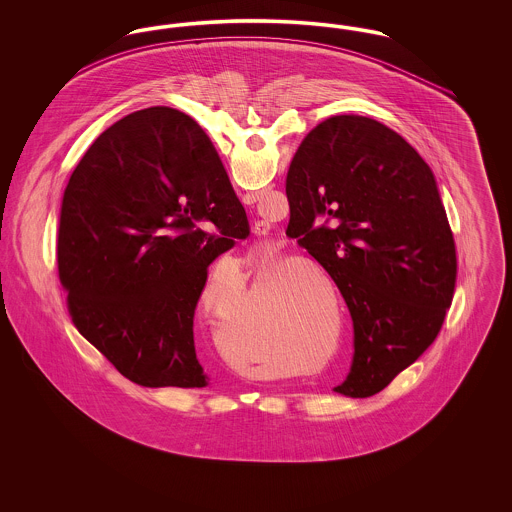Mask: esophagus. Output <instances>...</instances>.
Masks as SVG:
<instances>
[{
    "instance_id": "obj_1",
    "label": "esophagus",
    "mask_w": 512,
    "mask_h": 512,
    "mask_svg": "<svg viewBox=\"0 0 512 512\" xmlns=\"http://www.w3.org/2000/svg\"><path fill=\"white\" fill-rule=\"evenodd\" d=\"M240 197H242L244 205H251V203H255V194H240ZM253 232H255L257 236H263V234H267L268 224L257 222V224H255V228H253Z\"/></svg>"
}]
</instances>
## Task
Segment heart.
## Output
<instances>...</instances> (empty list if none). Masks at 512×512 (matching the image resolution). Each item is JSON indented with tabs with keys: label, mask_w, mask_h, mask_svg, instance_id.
<instances>
[{
	"label": "heart",
	"mask_w": 512,
	"mask_h": 512,
	"mask_svg": "<svg viewBox=\"0 0 512 512\" xmlns=\"http://www.w3.org/2000/svg\"><path fill=\"white\" fill-rule=\"evenodd\" d=\"M278 271L274 265L257 270V290L240 315H226L215 324V338L222 353L238 368H263L270 357V341L278 336V326L270 322L265 309V288ZM319 276L325 284L316 278ZM333 293L334 311L340 320V295L324 268L313 263H299L280 270L274 278L272 307L286 332H292L303 351V363H318L328 351L330 341V309ZM289 309L286 310L285 307Z\"/></svg>",
	"instance_id": "heart-1"
}]
</instances>
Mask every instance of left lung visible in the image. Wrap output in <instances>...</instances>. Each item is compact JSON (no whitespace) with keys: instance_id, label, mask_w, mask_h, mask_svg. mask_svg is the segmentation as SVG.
I'll list each match as a JSON object with an SVG mask.
<instances>
[{"instance_id":"left-lung-1","label":"left lung","mask_w":512,"mask_h":512,"mask_svg":"<svg viewBox=\"0 0 512 512\" xmlns=\"http://www.w3.org/2000/svg\"><path fill=\"white\" fill-rule=\"evenodd\" d=\"M290 224L353 320V361L334 391L370 397L432 345L457 280L455 240L424 159L386 124L336 115L297 147Z\"/></svg>"}]
</instances>
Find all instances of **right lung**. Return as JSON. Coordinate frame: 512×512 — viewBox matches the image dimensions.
I'll return each instance as SVG.
<instances>
[{"label":"right lung","mask_w":512,"mask_h":512,"mask_svg":"<svg viewBox=\"0 0 512 512\" xmlns=\"http://www.w3.org/2000/svg\"><path fill=\"white\" fill-rule=\"evenodd\" d=\"M249 236L219 153L188 115L136 111L76 165L57 265L78 332L130 382L205 388L194 313L207 268Z\"/></svg>","instance_id":"1"}]
</instances>
